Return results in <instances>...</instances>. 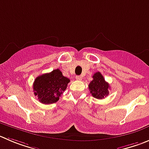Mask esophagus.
Wrapping results in <instances>:
<instances>
[{
    "label": "esophagus",
    "instance_id": "obj_1",
    "mask_svg": "<svg viewBox=\"0 0 149 149\" xmlns=\"http://www.w3.org/2000/svg\"><path fill=\"white\" fill-rule=\"evenodd\" d=\"M75 79L77 80H82V77H81V76H76Z\"/></svg>",
    "mask_w": 149,
    "mask_h": 149
}]
</instances>
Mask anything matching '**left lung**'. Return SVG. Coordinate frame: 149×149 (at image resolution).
I'll use <instances>...</instances> for the list:
<instances>
[{"label":"left lung","mask_w":149,"mask_h":149,"mask_svg":"<svg viewBox=\"0 0 149 149\" xmlns=\"http://www.w3.org/2000/svg\"><path fill=\"white\" fill-rule=\"evenodd\" d=\"M88 88L94 98L101 100L109 94L110 86L104 80L102 74L100 72H97L93 75V80L88 85Z\"/></svg>","instance_id":"left-lung-1"}]
</instances>
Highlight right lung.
Returning <instances> with one entry per match:
<instances>
[{"instance_id": "obj_1", "label": "right lung", "mask_w": 149, "mask_h": 149, "mask_svg": "<svg viewBox=\"0 0 149 149\" xmlns=\"http://www.w3.org/2000/svg\"><path fill=\"white\" fill-rule=\"evenodd\" d=\"M70 80L64 77L58 69L36 77L33 83V92L43 104H52L58 101Z\"/></svg>"}]
</instances>
